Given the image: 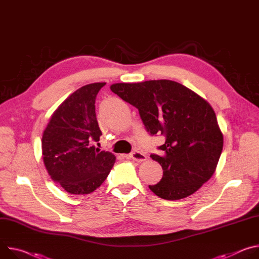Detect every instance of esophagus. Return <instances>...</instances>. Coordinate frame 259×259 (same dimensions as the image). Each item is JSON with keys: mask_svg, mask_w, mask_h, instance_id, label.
<instances>
[{"mask_svg": "<svg viewBox=\"0 0 259 259\" xmlns=\"http://www.w3.org/2000/svg\"><path fill=\"white\" fill-rule=\"evenodd\" d=\"M126 157L133 159V160H136L138 162H142V161H145L147 159V156L145 154H143L142 152L140 151H134L132 152L130 155H126Z\"/></svg>", "mask_w": 259, "mask_h": 259, "instance_id": "obj_1", "label": "esophagus"}]
</instances>
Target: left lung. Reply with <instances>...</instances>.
I'll return each instance as SVG.
<instances>
[{
    "label": "left lung",
    "mask_w": 259,
    "mask_h": 259,
    "mask_svg": "<svg viewBox=\"0 0 259 259\" xmlns=\"http://www.w3.org/2000/svg\"><path fill=\"white\" fill-rule=\"evenodd\" d=\"M111 91L138 108L150 134L165 136L161 153L151 154L162 169L161 180L149 185L157 196L176 200L189 196L215 173L223 135L207 100L171 80L114 83Z\"/></svg>",
    "instance_id": "8db88e82"
}]
</instances>
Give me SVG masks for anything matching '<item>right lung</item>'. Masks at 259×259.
<instances>
[{"label": "right lung", "mask_w": 259, "mask_h": 259, "mask_svg": "<svg viewBox=\"0 0 259 259\" xmlns=\"http://www.w3.org/2000/svg\"><path fill=\"white\" fill-rule=\"evenodd\" d=\"M105 82L84 85L53 112L42 137L44 165L53 181L72 194H89L108 177L116 156L94 146L102 132L96 98Z\"/></svg>", "instance_id": "right-lung-1"}]
</instances>
